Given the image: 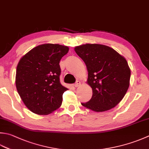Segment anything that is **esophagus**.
<instances>
[{
	"label": "esophagus",
	"mask_w": 149,
	"mask_h": 149,
	"mask_svg": "<svg viewBox=\"0 0 149 149\" xmlns=\"http://www.w3.org/2000/svg\"><path fill=\"white\" fill-rule=\"evenodd\" d=\"M80 84H81L80 81H77L76 83L74 84V86L75 87H78L79 86H80Z\"/></svg>",
	"instance_id": "1"
}]
</instances>
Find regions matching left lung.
I'll use <instances>...</instances> for the list:
<instances>
[{
    "label": "left lung",
    "mask_w": 149,
    "mask_h": 149,
    "mask_svg": "<svg viewBox=\"0 0 149 149\" xmlns=\"http://www.w3.org/2000/svg\"><path fill=\"white\" fill-rule=\"evenodd\" d=\"M74 49L85 63L88 72L87 83L92 88V98L81 104L95 112L115 107L129 87L130 70L127 60L103 45L86 44Z\"/></svg>",
    "instance_id": "obj_1"
}]
</instances>
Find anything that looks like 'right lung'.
<instances>
[{
	"instance_id": "obj_1",
	"label": "right lung",
	"mask_w": 149,
	"mask_h": 149,
	"mask_svg": "<svg viewBox=\"0 0 149 149\" xmlns=\"http://www.w3.org/2000/svg\"><path fill=\"white\" fill-rule=\"evenodd\" d=\"M68 46L44 44L23 56L16 70L17 92L28 109L39 115H47L61 106L68 88L60 83L59 62L68 52Z\"/></svg>"
}]
</instances>
